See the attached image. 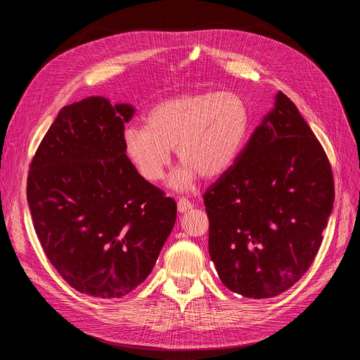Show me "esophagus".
<instances>
[{
  "mask_svg": "<svg viewBox=\"0 0 360 360\" xmlns=\"http://www.w3.org/2000/svg\"><path fill=\"white\" fill-rule=\"evenodd\" d=\"M193 202L190 201V200H188V198H179L178 200V212L179 213H186V212H190L191 209H193Z\"/></svg>",
  "mask_w": 360,
  "mask_h": 360,
  "instance_id": "34e87169",
  "label": "esophagus"
}]
</instances>
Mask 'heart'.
<instances>
[{
  "mask_svg": "<svg viewBox=\"0 0 360 360\" xmlns=\"http://www.w3.org/2000/svg\"><path fill=\"white\" fill-rule=\"evenodd\" d=\"M250 122V105L236 91L185 93L155 105L144 125L125 127L122 146L147 182L163 178L175 148L182 165L170 185L186 190L200 175L213 179L228 172L247 143Z\"/></svg>",
  "mask_w": 360,
  "mask_h": 360,
  "instance_id": "heart-1",
  "label": "heart"
}]
</instances>
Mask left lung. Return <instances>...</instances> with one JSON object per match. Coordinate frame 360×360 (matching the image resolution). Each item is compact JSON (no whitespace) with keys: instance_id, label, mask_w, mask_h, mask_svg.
<instances>
[{"instance_id":"1","label":"left lung","mask_w":360,"mask_h":360,"mask_svg":"<svg viewBox=\"0 0 360 360\" xmlns=\"http://www.w3.org/2000/svg\"><path fill=\"white\" fill-rule=\"evenodd\" d=\"M202 198L210 258L229 290L274 297L308 271L333 210L334 179L323 146L285 93Z\"/></svg>"}]
</instances>
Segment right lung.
Here are the masks:
<instances>
[{"mask_svg": "<svg viewBox=\"0 0 360 360\" xmlns=\"http://www.w3.org/2000/svg\"><path fill=\"white\" fill-rule=\"evenodd\" d=\"M134 110L102 96L64 106L30 163L36 235L68 285L93 297H121L143 283L176 220L175 200L144 181L124 151Z\"/></svg>", "mask_w": 360, "mask_h": 360, "instance_id": "obj_1", "label": "right lung"}]
</instances>
